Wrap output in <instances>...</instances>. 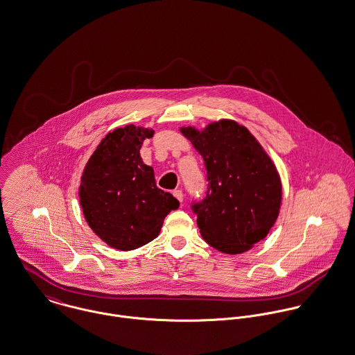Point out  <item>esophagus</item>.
I'll use <instances>...</instances> for the list:
<instances>
[{"label":"esophagus","instance_id":"34e87169","mask_svg":"<svg viewBox=\"0 0 355 355\" xmlns=\"http://www.w3.org/2000/svg\"><path fill=\"white\" fill-rule=\"evenodd\" d=\"M173 196L175 197L180 202H182V200H184V193H182V191H180V189L173 191Z\"/></svg>","mask_w":355,"mask_h":355}]
</instances>
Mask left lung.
Segmentation results:
<instances>
[{
  "label": "left lung",
  "mask_w": 355,
  "mask_h": 355,
  "mask_svg": "<svg viewBox=\"0 0 355 355\" xmlns=\"http://www.w3.org/2000/svg\"><path fill=\"white\" fill-rule=\"evenodd\" d=\"M204 159L205 196L191 204L208 245L236 254L266 238L279 215L282 185L275 164L252 133L222 119L202 132L182 128Z\"/></svg>",
  "instance_id": "8db88e82"
}]
</instances>
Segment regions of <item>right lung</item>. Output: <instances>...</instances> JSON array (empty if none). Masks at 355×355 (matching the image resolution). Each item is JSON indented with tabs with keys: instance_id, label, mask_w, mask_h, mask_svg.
I'll return each mask as SVG.
<instances>
[{
	"instance_id": "1",
	"label": "right lung",
	"mask_w": 355,
	"mask_h": 355,
	"mask_svg": "<svg viewBox=\"0 0 355 355\" xmlns=\"http://www.w3.org/2000/svg\"><path fill=\"white\" fill-rule=\"evenodd\" d=\"M154 130L128 125L109 133L83 171L80 204L92 232L119 250H133L158 236L180 202L159 189L140 148Z\"/></svg>"
}]
</instances>
